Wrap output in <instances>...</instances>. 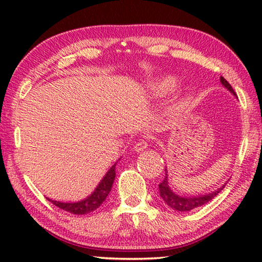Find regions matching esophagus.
<instances>
[{"label": "esophagus", "instance_id": "esophagus-1", "mask_svg": "<svg viewBox=\"0 0 262 262\" xmlns=\"http://www.w3.org/2000/svg\"><path fill=\"white\" fill-rule=\"evenodd\" d=\"M147 148H148V142L144 141V140L139 141V142H137V143H135V145H134V150H135L136 152L143 151V150H145Z\"/></svg>", "mask_w": 262, "mask_h": 262}]
</instances>
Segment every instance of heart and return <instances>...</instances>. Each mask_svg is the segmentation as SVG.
<instances>
[{"label": "heart", "instance_id": "1", "mask_svg": "<svg viewBox=\"0 0 262 262\" xmlns=\"http://www.w3.org/2000/svg\"><path fill=\"white\" fill-rule=\"evenodd\" d=\"M178 85V78L172 75H168L159 79L151 86V91L155 96H166L176 90Z\"/></svg>", "mask_w": 262, "mask_h": 262}]
</instances>
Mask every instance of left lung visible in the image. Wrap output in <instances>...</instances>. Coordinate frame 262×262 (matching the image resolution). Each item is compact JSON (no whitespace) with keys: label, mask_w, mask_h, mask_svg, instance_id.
Listing matches in <instances>:
<instances>
[{"label":"left lung","mask_w":262,"mask_h":262,"mask_svg":"<svg viewBox=\"0 0 262 262\" xmlns=\"http://www.w3.org/2000/svg\"><path fill=\"white\" fill-rule=\"evenodd\" d=\"M220 79H221V83L223 84V85L227 88L233 96H236L234 90L232 89V86L230 85L227 79L222 76ZM158 186H159V195H161L162 200L165 202L168 207L177 211H190L195 209V208L206 205L207 202L212 200V199H214L216 195L224 188V185H223L221 188L214 190V192H211L209 194L190 195V196H186L185 195V196H181V195L174 193L173 190L170 188V186H168L166 168H165V178H164V180Z\"/></svg>","instance_id":"1"}]
</instances>
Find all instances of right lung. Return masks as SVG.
<instances>
[{
  "instance_id": "right-lung-1",
  "label": "right lung",
  "mask_w": 262,
  "mask_h": 262,
  "mask_svg": "<svg viewBox=\"0 0 262 262\" xmlns=\"http://www.w3.org/2000/svg\"><path fill=\"white\" fill-rule=\"evenodd\" d=\"M117 163L118 162H115L114 165L107 171V173L101 179V181L94 192L91 193V195H89L84 200L78 202H61L47 198L48 201H51L53 205L59 207L60 209L72 212L74 215H85L95 211L106 200V198H107V195L111 192V188H112V185L115 179V165H117Z\"/></svg>"
}]
</instances>
